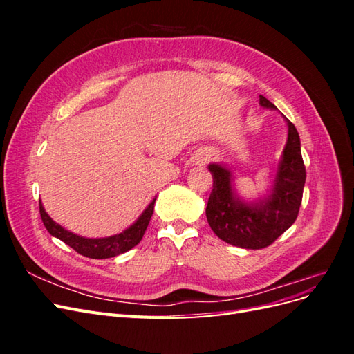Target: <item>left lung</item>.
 Here are the masks:
<instances>
[{"label":"left lung","mask_w":354,"mask_h":354,"mask_svg":"<svg viewBox=\"0 0 354 354\" xmlns=\"http://www.w3.org/2000/svg\"><path fill=\"white\" fill-rule=\"evenodd\" d=\"M263 108L276 106L260 95ZM288 124V140L277 167L272 194L255 203L234 198L230 171L218 164H211L212 190L208 198L207 220L217 236L234 246L246 250H261L272 245L292 226L298 217L306 183V167L295 125Z\"/></svg>","instance_id":"obj_1"}]
</instances>
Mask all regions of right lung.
Segmentation results:
<instances>
[{
  "mask_svg": "<svg viewBox=\"0 0 354 354\" xmlns=\"http://www.w3.org/2000/svg\"><path fill=\"white\" fill-rule=\"evenodd\" d=\"M155 199L149 203V207L143 211L142 216L138 217V220L133 224V226H130L120 234H115V236L100 238V239L82 238L66 229H63L62 226H59L57 223H55L48 217V214L46 212L41 202H39V214H41L42 223H44V226L51 236H55V238L60 239L62 242H65L66 245L71 246V248H73L75 251L84 257L102 260V259H111V257L124 254L128 250L134 248V246L142 241L143 234L147 229V224H149V221H151V217L153 214Z\"/></svg>",
  "mask_w": 354,
  "mask_h": 354,
  "instance_id": "1",
  "label": "right lung"
}]
</instances>
